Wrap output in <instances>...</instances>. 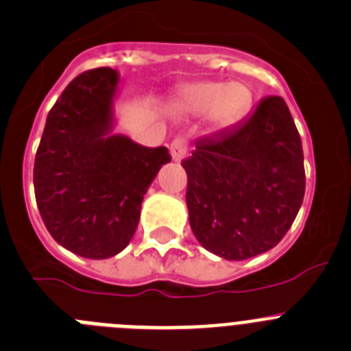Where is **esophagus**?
<instances>
[{
    "label": "esophagus",
    "instance_id": "1",
    "mask_svg": "<svg viewBox=\"0 0 351 351\" xmlns=\"http://www.w3.org/2000/svg\"><path fill=\"white\" fill-rule=\"evenodd\" d=\"M169 152H171L173 160H182L186 156V140L185 138H175L169 147Z\"/></svg>",
    "mask_w": 351,
    "mask_h": 351
}]
</instances>
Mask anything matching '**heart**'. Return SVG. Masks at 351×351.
<instances>
[{
	"label": "heart",
	"instance_id": "1",
	"mask_svg": "<svg viewBox=\"0 0 351 351\" xmlns=\"http://www.w3.org/2000/svg\"><path fill=\"white\" fill-rule=\"evenodd\" d=\"M183 106L191 112L209 110L213 123L227 126L235 123L251 106L250 90L241 83H215L206 81L186 90Z\"/></svg>",
	"mask_w": 351,
	"mask_h": 351
}]
</instances>
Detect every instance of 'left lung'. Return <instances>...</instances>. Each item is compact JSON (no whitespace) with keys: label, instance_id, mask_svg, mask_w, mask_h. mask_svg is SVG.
Instances as JSON below:
<instances>
[{"label":"left lung","instance_id":"obj_1","mask_svg":"<svg viewBox=\"0 0 351 351\" xmlns=\"http://www.w3.org/2000/svg\"><path fill=\"white\" fill-rule=\"evenodd\" d=\"M182 166L192 232L225 260L279 244L303 202V147L282 97H265L244 123L197 140Z\"/></svg>","mask_w":351,"mask_h":351}]
</instances>
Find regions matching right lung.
<instances>
[{"instance_id":"right-lung-1","label":"right lung","mask_w":351,"mask_h":351,"mask_svg":"<svg viewBox=\"0 0 351 351\" xmlns=\"http://www.w3.org/2000/svg\"><path fill=\"white\" fill-rule=\"evenodd\" d=\"M117 83L110 67L74 77L48 112L34 160L43 223L65 250L90 260L116 256L130 244L143 195L171 160L166 147L109 136Z\"/></svg>"}]
</instances>
